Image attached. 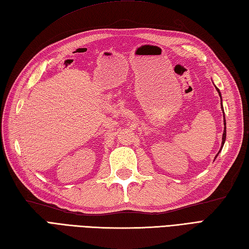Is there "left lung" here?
<instances>
[{
    "label": "left lung",
    "instance_id": "left-lung-1",
    "mask_svg": "<svg viewBox=\"0 0 249 249\" xmlns=\"http://www.w3.org/2000/svg\"><path fill=\"white\" fill-rule=\"evenodd\" d=\"M215 88H216V89H217V92H218V94H219V96H220V99H221V93H220V91L218 89V88L215 86ZM221 109H223V111H224V108H223V103H221ZM224 125H225V127H224V133H223V141H221V146H220V150H219V152L221 151V149H223V146H224V144H225V141H226V120H225V113H224ZM219 152L217 153V155L215 156V158L218 156V154H219Z\"/></svg>",
    "mask_w": 249,
    "mask_h": 249
}]
</instances>
